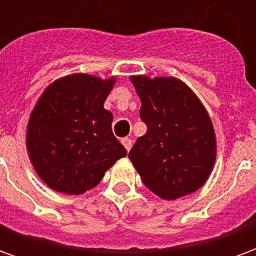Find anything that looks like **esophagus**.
<instances>
[{
    "instance_id": "obj_1",
    "label": "esophagus",
    "mask_w": 256,
    "mask_h": 256,
    "mask_svg": "<svg viewBox=\"0 0 256 256\" xmlns=\"http://www.w3.org/2000/svg\"><path fill=\"white\" fill-rule=\"evenodd\" d=\"M122 144L126 148V150H132V140L130 138H122Z\"/></svg>"
}]
</instances>
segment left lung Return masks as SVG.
<instances>
[{
  "mask_svg": "<svg viewBox=\"0 0 256 256\" xmlns=\"http://www.w3.org/2000/svg\"><path fill=\"white\" fill-rule=\"evenodd\" d=\"M141 100L146 133L128 152L146 188L176 200L202 188L216 158L208 112L188 84L174 76H130Z\"/></svg>",
  "mask_w": 256,
  "mask_h": 256,
  "instance_id": "8db88e82",
  "label": "left lung"
}]
</instances>
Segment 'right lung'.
<instances>
[{"mask_svg":"<svg viewBox=\"0 0 256 256\" xmlns=\"http://www.w3.org/2000/svg\"><path fill=\"white\" fill-rule=\"evenodd\" d=\"M116 78L71 74L44 90L31 111L26 145L31 164L53 190L80 194L100 184L128 152L104 108Z\"/></svg>","mask_w":256,"mask_h":256,"instance_id":"add662e5","label":"right lung"}]
</instances>
